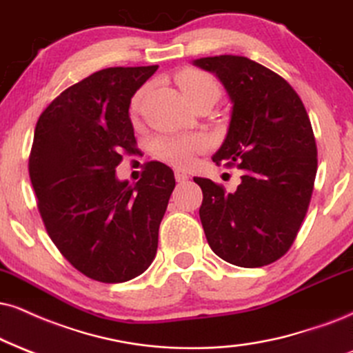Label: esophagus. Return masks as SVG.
Wrapping results in <instances>:
<instances>
[{"label": "esophagus", "mask_w": 353, "mask_h": 353, "mask_svg": "<svg viewBox=\"0 0 353 353\" xmlns=\"http://www.w3.org/2000/svg\"><path fill=\"white\" fill-rule=\"evenodd\" d=\"M175 180L178 183H181V181L188 180V175H186V172H183V170H175Z\"/></svg>", "instance_id": "obj_1"}]
</instances>
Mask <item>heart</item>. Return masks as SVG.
<instances>
[{
    "instance_id": "1",
    "label": "heart",
    "mask_w": 353,
    "mask_h": 353,
    "mask_svg": "<svg viewBox=\"0 0 353 353\" xmlns=\"http://www.w3.org/2000/svg\"><path fill=\"white\" fill-rule=\"evenodd\" d=\"M178 85H180V88L188 101L201 97V94L210 93L214 94L216 98L219 94V86H217L214 78L201 70H194V68H188V70L181 72L178 75ZM141 97L142 93H139L136 99H134V110H136L139 101H141ZM204 149H206V139L203 136L160 137L154 142V154L160 160L176 165V167L188 165L191 159H193V155Z\"/></svg>"
}]
</instances>
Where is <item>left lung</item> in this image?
<instances>
[{
  "mask_svg": "<svg viewBox=\"0 0 353 353\" xmlns=\"http://www.w3.org/2000/svg\"><path fill=\"white\" fill-rule=\"evenodd\" d=\"M193 65L214 73L232 103L212 162L242 170L232 193L193 178L203 190L204 234L225 262L263 267L288 252L310 206L317 170L311 121L288 81L247 57H203Z\"/></svg>",
  "mask_w": 353,
  "mask_h": 353,
  "instance_id": "1",
  "label": "left lung"
}]
</instances>
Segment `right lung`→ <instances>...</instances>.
<instances>
[{
	"instance_id": "1",
	"label": "right lung",
	"mask_w": 353,
	"mask_h": 353,
	"mask_svg": "<svg viewBox=\"0 0 353 353\" xmlns=\"http://www.w3.org/2000/svg\"><path fill=\"white\" fill-rule=\"evenodd\" d=\"M150 67L94 72L52 101L39 117L29 175L47 232L88 278L123 283L145 272L175 188L173 170L145 165L136 185L116 176L123 152H136L130 99Z\"/></svg>"
}]
</instances>
